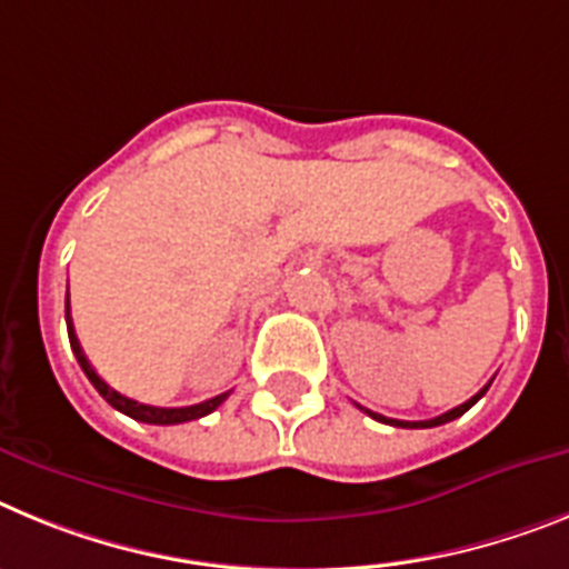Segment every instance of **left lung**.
Returning <instances> with one entry per match:
<instances>
[{"label": "left lung", "instance_id": "1", "mask_svg": "<svg viewBox=\"0 0 569 569\" xmlns=\"http://www.w3.org/2000/svg\"><path fill=\"white\" fill-rule=\"evenodd\" d=\"M490 383H492V380H490ZM490 383H487V387H483L481 392H478V395H472V398H469L467 403H461V407H456V409H449V412L438 415V418H429V421H395V418H383V415L372 412V409H367V407H360V409H363V412H367L369 418H375V421H380V423H389V427H403V429H429V427H441V423H449V421H456V418H461V415L467 412L469 407H476V403L481 401V398H483V392H487V389H490Z\"/></svg>", "mask_w": 569, "mask_h": 569}]
</instances>
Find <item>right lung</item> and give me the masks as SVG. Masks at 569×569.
Here are the masks:
<instances>
[{"mask_svg": "<svg viewBox=\"0 0 569 569\" xmlns=\"http://www.w3.org/2000/svg\"><path fill=\"white\" fill-rule=\"evenodd\" d=\"M66 323H68V338H71V349L73 355H77L79 367H82V372L88 375V380L93 383V389L106 398L108 403H111L113 409H120L122 415H128V418H134V421H142V423H157V427H168V423H186V421H197V418H202V415L214 412L220 403L229 398V392L217 395V398H209V401L202 403H194V407H174V409H166V407H148V403H140V401H131V398H126V395H120L117 389H111L106 383V380L97 375V369L88 363L86 352H82V346H79L77 340V332H73V320H71V306L66 303Z\"/></svg>", "mask_w": 569, "mask_h": 569, "instance_id": "add662e5", "label": "right lung"}]
</instances>
